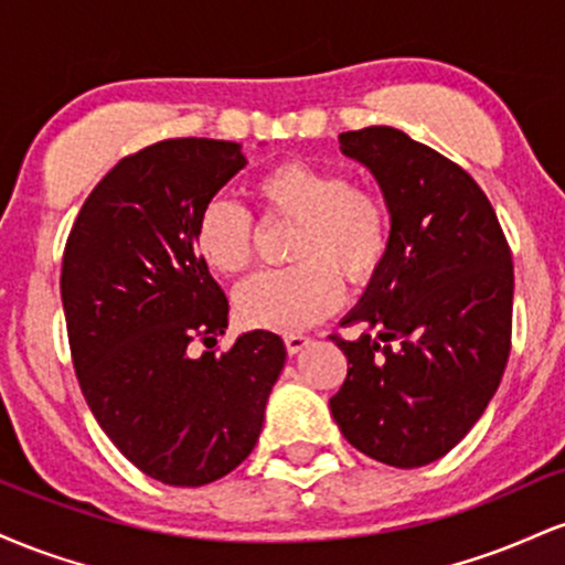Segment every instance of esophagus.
<instances>
[{
	"instance_id": "34e87169",
	"label": "esophagus",
	"mask_w": 565,
	"mask_h": 565,
	"mask_svg": "<svg viewBox=\"0 0 565 565\" xmlns=\"http://www.w3.org/2000/svg\"><path fill=\"white\" fill-rule=\"evenodd\" d=\"M308 342H310V337H305V334H287V337H284V345H287L289 355L300 353V350L308 345Z\"/></svg>"
}]
</instances>
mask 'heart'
I'll use <instances>...</instances> for the list:
<instances>
[{
	"instance_id": "b5f03b06",
	"label": "heart",
	"mask_w": 565,
	"mask_h": 565,
	"mask_svg": "<svg viewBox=\"0 0 565 565\" xmlns=\"http://www.w3.org/2000/svg\"><path fill=\"white\" fill-rule=\"evenodd\" d=\"M265 220L295 223L284 270L244 284L236 313L246 327L302 332L342 300V278L364 287L380 274L393 242L391 206L374 188L348 183L332 167L287 159L252 183ZM255 217L231 199H210L193 223V249L220 276H238L255 260Z\"/></svg>"
}]
</instances>
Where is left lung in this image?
I'll return each mask as SVG.
<instances>
[{"label":"left lung","instance_id":"1","mask_svg":"<svg viewBox=\"0 0 565 565\" xmlns=\"http://www.w3.org/2000/svg\"><path fill=\"white\" fill-rule=\"evenodd\" d=\"M391 206L393 242L345 327L332 334L348 377L329 398L342 436L391 468H423L459 444L510 355L512 255L481 185L451 159L393 127L340 135Z\"/></svg>","mask_w":565,"mask_h":565}]
</instances>
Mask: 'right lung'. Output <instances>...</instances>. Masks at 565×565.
<instances>
[{
    "instance_id": "obj_1",
    "label": "right lung",
    "mask_w": 565,
    "mask_h": 565,
    "mask_svg": "<svg viewBox=\"0 0 565 565\" xmlns=\"http://www.w3.org/2000/svg\"><path fill=\"white\" fill-rule=\"evenodd\" d=\"M244 164L238 142L210 138L129 153L93 188L63 249L71 361L89 412L135 468L170 486L212 483L249 457L287 359L263 329L191 355L228 327L193 223Z\"/></svg>"
}]
</instances>
